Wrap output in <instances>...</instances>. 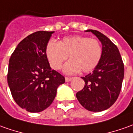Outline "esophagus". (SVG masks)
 I'll return each mask as SVG.
<instances>
[{
    "label": "esophagus",
    "mask_w": 133,
    "mask_h": 133,
    "mask_svg": "<svg viewBox=\"0 0 133 133\" xmlns=\"http://www.w3.org/2000/svg\"><path fill=\"white\" fill-rule=\"evenodd\" d=\"M72 78H70V77H65V82H69L70 81H71Z\"/></svg>",
    "instance_id": "obj_1"
}]
</instances>
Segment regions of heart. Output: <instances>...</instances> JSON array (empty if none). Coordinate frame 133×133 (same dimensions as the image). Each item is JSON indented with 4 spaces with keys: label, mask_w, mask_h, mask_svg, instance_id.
I'll list each match as a JSON object with an SVG mask.
<instances>
[{
    "label": "heart",
    "mask_w": 133,
    "mask_h": 133,
    "mask_svg": "<svg viewBox=\"0 0 133 133\" xmlns=\"http://www.w3.org/2000/svg\"><path fill=\"white\" fill-rule=\"evenodd\" d=\"M45 54L50 66L59 70L68 58L63 70L67 74H74L81 70L88 73L94 70L102 56L100 41L87 36L65 37L59 42L50 40L45 48Z\"/></svg>",
    "instance_id": "1"
}]
</instances>
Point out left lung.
Masks as SVG:
<instances>
[{
  "label": "left lung",
  "instance_id": "8db88e82",
  "mask_svg": "<svg viewBox=\"0 0 133 133\" xmlns=\"http://www.w3.org/2000/svg\"><path fill=\"white\" fill-rule=\"evenodd\" d=\"M102 44V56L92 73L82 77L84 87L76 93L80 104L89 111L99 112L110 108L119 95L124 78V64L115 44L97 30H87Z\"/></svg>",
  "mask_w": 133,
  "mask_h": 133
}]
</instances>
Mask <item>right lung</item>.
Wrapping results in <instances>:
<instances>
[{
  "label": "right lung",
  "mask_w": 133,
  "mask_h": 133,
  "mask_svg": "<svg viewBox=\"0 0 133 133\" xmlns=\"http://www.w3.org/2000/svg\"><path fill=\"white\" fill-rule=\"evenodd\" d=\"M54 31H37L22 41L11 56L7 81L14 101L32 113L47 108L65 77L52 70L45 48Z\"/></svg>",
  "instance_id": "add662e5"
}]
</instances>
